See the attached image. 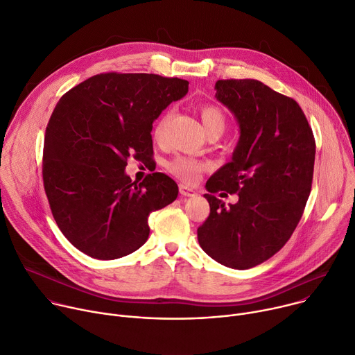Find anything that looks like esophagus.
Here are the masks:
<instances>
[{"label":"esophagus","mask_w":355,"mask_h":355,"mask_svg":"<svg viewBox=\"0 0 355 355\" xmlns=\"http://www.w3.org/2000/svg\"><path fill=\"white\" fill-rule=\"evenodd\" d=\"M180 194L182 197H196L197 192L192 188H189L188 185H185V184H180Z\"/></svg>","instance_id":"1"}]
</instances>
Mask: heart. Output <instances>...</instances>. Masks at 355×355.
<instances>
[{
  "mask_svg": "<svg viewBox=\"0 0 355 355\" xmlns=\"http://www.w3.org/2000/svg\"><path fill=\"white\" fill-rule=\"evenodd\" d=\"M198 112L201 116L202 125L205 128L207 135L211 132H223L225 124H227V119H225L223 112L211 103H201L198 105ZM166 120L167 117L164 116L163 119H159L154 127V139L159 140L161 136H163L164 127H166ZM167 170L181 178L182 181L192 182L196 181L200 175V173L204 170V164L200 163L197 159H192L188 157H175L174 159L168 161Z\"/></svg>",
  "mask_w": 355,
  "mask_h": 355,
  "instance_id": "obj_1",
  "label": "heart"
}]
</instances>
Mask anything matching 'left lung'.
Instances as JSON below:
<instances>
[{
  "mask_svg": "<svg viewBox=\"0 0 355 355\" xmlns=\"http://www.w3.org/2000/svg\"><path fill=\"white\" fill-rule=\"evenodd\" d=\"M215 89L241 136L232 159L205 185L211 212L198 242L218 263L243 270L268 261L296 230L311 189L315 141L297 102L262 82L218 80ZM219 190L238 191L239 202L227 209L213 196Z\"/></svg>",
  "mask_w": 355,
  "mask_h": 355,
  "instance_id": "obj_1",
  "label": "left lung"
}]
</instances>
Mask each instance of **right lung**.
Here are the masks:
<instances>
[{
    "mask_svg": "<svg viewBox=\"0 0 355 355\" xmlns=\"http://www.w3.org/2000/svg\"><path fill=\"white\" fill-rule=\"evenodd\" d=\"M188 92V82L153 73H101L62 96L45 132L42 177L65 238L94 259L130 254L148 238V215L175 201L163 173L140 184L127 159L153 154V121Z\"/></svg>",
    "mask_w": 355,
    "mask_h": 355,
    "instance_id": "right-lung-1",
    "label": "right lung"
}]
</instances>
